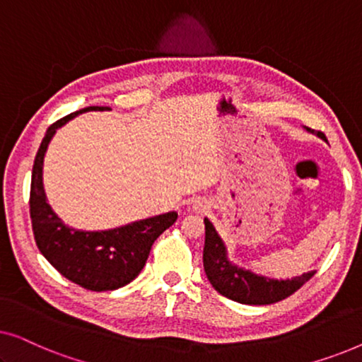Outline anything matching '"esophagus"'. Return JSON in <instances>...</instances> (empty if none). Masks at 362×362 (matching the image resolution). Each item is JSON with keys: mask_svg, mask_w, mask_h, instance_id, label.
Returning a JSON list of instances; mask_svg holds the SVG:
<instances>
[{"mask_svg": "<svg viewBox=\"0 0 362 362\" xmlns=\"http://www.w3.org/2000/svg\"><path fill=\"white\" fill-rule=\"evenodd\" d=\"M207 207H209V202H207L204 197H197V199L192 202V211L194 212H204Z\"/></svg>", "mask_w": 362, "mask_h": 362, "instance_id": "obj_1", "label": "esophagus"}]
</instances>
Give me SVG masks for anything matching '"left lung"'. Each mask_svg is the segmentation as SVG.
<instances>
[{
  "instance_id": "obj_1",
  "label": "left lung",
  "mask_w": 362,
  "mask_h": 362,
  "mask_svg": "<svg viewBox=\"0 0 362 362\" xmlns=\"http://www.w3.org/2000/svg\"><path fill=\"white\" fill-rule=\"evenodd\" d=\"M306 132L315 133L311 128H306ZM316 136L326 141L325 133L318 132ZM204 226L206 240L204 252H202V262H204L207 280L211 281L216 291H219L222 296H227L229 300L237 301V303H276V301L285 300L286 296L295 293L300 286H303L316 274V270H311L303 275L286 280H276L265 275H257L252 270H247L244 267L235 265L234 262L229 260L224 240L221 239L216 227L212 226V222L207 217H204Z\"/></svg>"
}]
</instances>
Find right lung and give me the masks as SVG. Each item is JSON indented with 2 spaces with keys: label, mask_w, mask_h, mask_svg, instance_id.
Returning a JSON list of instances; mask_svg holds the SVG:
<instances>
[{
  "label": "right lung",
  "mask_w": 362,
  "mask_h": 362,
  "mask_svg": "<svg viewBox=\"0 0 362 362\" xmlns=\"http://www.w3.org/2000/svg\"><path fill=\"white\" fill-rule=\"evenodd\" d=\"M105 110H110V107H86L47 128L34 160L29 197L37 249L59 274L92 291L117 290L135 280L146 264L153 242L177 219V212L171 211L115 229L81 230L64 224L49 206L42 182V166L52 136L81 113Z\"/></svg>",
  "instance_id": "1"
}]
</instances>
